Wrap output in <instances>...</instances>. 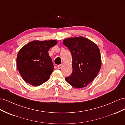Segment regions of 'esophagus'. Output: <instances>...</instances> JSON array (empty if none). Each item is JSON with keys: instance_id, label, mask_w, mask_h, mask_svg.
I'll return each mask as SVG.
<instances>
[{"instance_id": "34e87169", "label": "esophagus", "mask_w": 125, "mask_h": 125, "mask_svg": "<svg viewBox=\"0 0 125 125\" xmlns=\"http://www.w3.org/2000/svg\"><path fill=\"white\" fill-rule=\"evenodd\" d=\"M62 64H60V65H58V68L59 69H61L62 67Z\"/></svg>"}]
</instances>
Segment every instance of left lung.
Masks as SVG:
<instances>
[{"instance_id": "left-lung-1", "label": "left lung", "mask_w": 125, "mask_h": 125, "mask_svg": "<svg viewBox=\"0 0 125 125\" xmlns=\"http://www.w3.org/2000/svg\"><path fill=\"white\" fill-rule=\"evenodd\" d=\"M72 56L73 72L65 80L71 86L82 88L91 83L102 66L99 49L94 42L83 37L69 38L63 41Z\"/></svg>"}]
</instances>
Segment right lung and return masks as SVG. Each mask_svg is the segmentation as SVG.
Returning a JSON list of instances; mask_svg holds the SVG:
<instances>
[{
    "mask_svg": "<svg viewBox=\"0 0 125 125\" xmlns=\"http://www.w3.org/2000/svg\"><path fill=\"white\" fill-rule=\"evenodd\" d=\"M58 41L34 40L21 48L17 57V66L26 83L34 86L43 84L53 71V64L48 51Z\"/></svg>",
    "mask_w": 125,
    "mask_h": 125,
    "instance_id": "add662e5",
    "label": "right lung"
}]
</instances>
